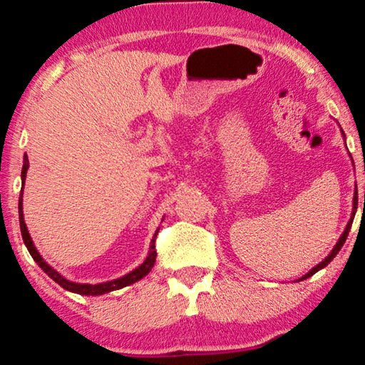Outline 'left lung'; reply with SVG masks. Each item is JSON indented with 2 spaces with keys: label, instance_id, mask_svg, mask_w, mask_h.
Returning a JSON list of instances; mask_svg holds the SVG:
<instances>
[{
  "label": "left lung",
  "instance_id": "obj_1",
  "mask_svg": "<svg viewBox=\"0 0 365 365\" xmlns=\"http://www.w3.org/2000/svg\"><path fill=\"white\" fill-rule=\"evenodd\" d=\"M341 133H342V138H344V141H346V134H344V131L341 129ZM356 211H357V189H356V192H354V201H352V216H351V219H349V222H347V226H346V229H344V232L341 234V237H339V241L336 242V246L332 247V251L327 254L326 256V259H324V261H321L317 264V266H314L311 271H309L307 274H304L302 277H299V279H296V282L297 281H304V279H307V277H311V276H314V274H316L317 271H321V269H324L327 266L329 262L332 261L334 257L337 256V252L341 251V247L344 246V242H346V239H347V236H349V231H351V226H352V221H354V216H356Z\"/></svg>",
  "mask_w": 365,
  "mask_h": 365
}]
</instances>
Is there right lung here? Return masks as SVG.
<instances>
[{
	"instance_id": "add662e5",
	"label": "right lung",
	"mask_w": 365,
	"mask_h": 365,
	"mask_svg": "<svg viewBox=\"0 0 365 365\" xmlns=\"http://www.w3.org/2000/svg\"><path fill=\"white\" fill-rule=\"evenodd\" d=\"M28 168H29V161H28V156L24 154L23 158V171H21V187H24V181H26V173H28ZM18 209H19V227H21V236H23V241H24V246L28 247L29 254H31V257L34 259V262H38V266L43 269L44 272L48 274L49 277L53 279L54 282L59 284L63 289H66L69 292H74V294H81V296H103V294H108V292H113V291H118V289H123L126 286H131V284L141 281L144 276H148L149 272H151V269L154 266V262H156V247H154V241H156V234L159 232V227L156 229V232H154V236L151 239V244H149V252L144 261L139 264L136 269H133V271H129L128 274H124V276L118 277V279H113V281H106V282H98V284H83V282H73L66 279L64 276H61L56 269L49 266V264L44 261L41 254L34 246L31 236H29V231L26 227V222H24V214H23V189H21V194H19V204H18Z\"/></svg>"
}]
</instances>
